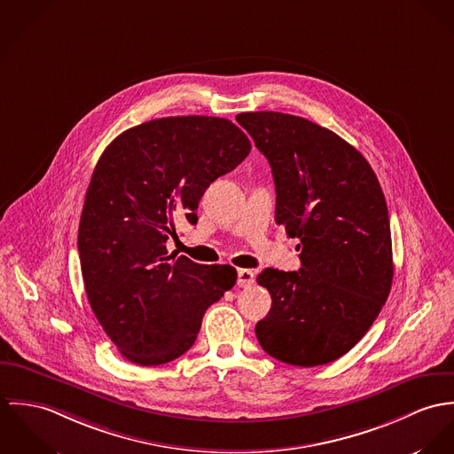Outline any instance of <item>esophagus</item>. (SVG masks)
<instances>
[{
  "label": "esophagus",
  "instance_id": "1",
  "mask_svg": "<svg viewBox=\"0 0 454 454\" xmlns=\"http://www.w3.org/2000/svg\"><path fill=\"white\" fill-rule=\"evenodd\" d=\"M254 280H255V275H254L252 270L242 268V270L237 271V286L239 287H251Z\"/></svg>",
  "mask_w": 454,
  "mask_h": 454
}]
</instances>
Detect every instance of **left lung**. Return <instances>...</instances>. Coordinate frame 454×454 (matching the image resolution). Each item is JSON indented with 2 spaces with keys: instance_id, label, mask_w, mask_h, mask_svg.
Masks as SVG:
<instances>
[{
  "instance_id": "1",
  "label": "left lung",
  "mask_w": 454,
  "mask_h": 454,
  "mask_svg": "<svg viewBox=\"0 0 454 454\" xmlns=\"http://www.w3.org/2000/svg\"><path fill=\"white\" fill-rule=\"evenodd\" d=\"M237 121L271 167L277 224L302 246L300 271L257 275L271 294L257 341L291 365L329 364L362 340L392 289L385 195L367 160L329 129L275 111Z\"/></svg>"
}]
</instances>
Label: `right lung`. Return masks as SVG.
<instances>
[{
    "mask_svg": "<svg viewBox=\"0 0 454 454\" xmlns=\"http://www.w3.org/2000/svg\"><path fill=\"white\" fill-rule=\"evenodd\" d=\"M251 153L249 137L215 116L158 118L102 153L83 203L78 252L87 298L104 333L139 365L188 352L203 313L237 282L228 264L168 254L176 223L199 221L205 190Z\"/></svg>",
    "mask_w": 454,
    "mask_h": 454,
    "instance_id": "1",
    "label": "right lung"
}]
</instances>
